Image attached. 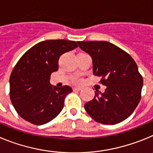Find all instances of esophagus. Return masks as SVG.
Here are the masks:
<instances>
[{
    "label": "esophagus",
    "mask_w": 153,
    "mask_h": 153,
    "mask_svg": "<svg viewBox=\"0 0 153 153\" xmlns=\"http://www.w3.org/2000/svg\"><path fill=\"white\" fill-rule=\"evenodd\" d=\"M73 90H77V91H79V90H82V87H81V86H76V87H74V89H73Z\"/></svg>",
    "instance_id": "34e87169"
}]
</instances>
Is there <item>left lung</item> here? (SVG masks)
<instances>
[{"instance_id": "obj_1", "label": "left lung", "mask_w": 153, "mask_h": 153, "mask_svg": "<svg viewBox=\"0 0 153 153\" xmlns=\"http://www.w3.org/2000/svg\"><path fill=\"white\" fill-rule=\"evenodd\" d=\"M93 61V74L106 86L104 93L85 103L86 113L106 125L122 122L133 113L141 99L143 79L132 56L107 41H78Z\"/></svg>"}]
</instances>
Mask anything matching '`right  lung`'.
<instances>
[{
	"label": "right lung",
	"instance_id": "add662e5",
	"mask_svg": "<svg viewBox=\"0 0 153 153\" xmlns=\"http://www.w3.org/2000/svg\"><path fill=\"white\" fill-rule=\"evenodd\" d=\"M77 47L73 40H45L31 47L18 60L10 76V97L24 120L43 125L61 112L72 88L53 86L51 75L58 70L60 56Z\"/></svg>",
	"mask_w": 153,
	"mask_h": 153
}]
</instances>
